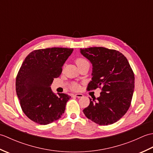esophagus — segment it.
I'll return each mask as SVG.
<instances>
[{"label":"esophagus","mask_w":153,"mask_h":153,"mask_svg":"<svg viewBox=\"0 0 153 153\" xmlns=\"http://www.w3.org/2000/svg\"><path fill=\"white\" fill-rule=\"evenodd\" d=\"M73 96H75L77 97V98H82V97H83V95H82V94H80V93H78V94H75V95H72Z\"/></svg>","instance_id":"esophagus-1"}]
</instances>
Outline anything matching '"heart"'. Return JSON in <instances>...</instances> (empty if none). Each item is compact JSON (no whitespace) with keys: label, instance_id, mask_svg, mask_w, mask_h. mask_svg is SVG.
<instances>
[{"label":"heart","instance_id":"b5f03b06","mask_svg":"<svg viewBox=\"0 0 153 153\" xmlns=\"http://www.w3.org/2000/svg\"><path fill=\"white\" fill-rule=\"evenodd\" d=\"M87 62V61L85 59H84V58H77V59H76V63L77 66V65H79L80 64H82L83 62ZM70 88L72 89V90H74V91H77V90L79 89V85H77V83H74L71 84V86H70Z\"/></svg>","mask_w":153,"mask_h":153}]
</instances>
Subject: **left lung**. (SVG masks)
I'll list each match as a JSON object with an SVG mask.
<instances>
[{
    "instance_id": "obj_1",
    "label": "left lung",
    "mask_w": 153,
    "mask_h": 153,
    "mask_svg": "<svg viewBox=\"0 0 153 153\" xmlns=\"http://www.w3.org/2000/svg\"><path fill=\"white\" fill-rule=\"evenodd\" d=\"M80 52L93 64L92 81L87 91L101 89L98 98L90 99L83 110L87 118L100 126L116 122L131 105L135 77L128 60L119 51L105 47L81 48Z\"/></svg>"
}]
</instances>
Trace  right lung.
<instances>
[{
	"label": "right lung",
	"instance_id": "add662e5",
	"mask_svg": "<svg viewBox=\"0 0 153 153\" xmlns=\"http://www.w3.org/2000/svg\"><path fill=\"white\" fill-rule=\"evenodd\" d=\"M73 48H47L32 51L19 68L16 91L23 112L41 125L53 123L61 118L70 99L65 93L54 95L50 87L59 77L62 66Z\"/></svg>",
	"mask_w": 153,
	"mask_h": 153
}]
</instances>
